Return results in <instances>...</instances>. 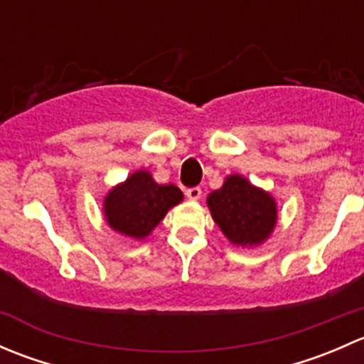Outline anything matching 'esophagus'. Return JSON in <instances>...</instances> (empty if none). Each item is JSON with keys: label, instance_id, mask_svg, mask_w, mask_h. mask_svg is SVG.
Segmentation results:
<instances>
[{"label": "esophagus", "instance_id": "esophagus-1", "mask_svg": "<svg viewBox=\"0 0 364 364\" xmlns=\"http://www.w3.org/2000/svg\"><path fill=\"white\" fill-rule=\"evenodd\" d=\"M200 196H203V190H200L199 186H193V188L186 190V197H188L190 200H199Z\"/></svg>", "mask_w": 364, "mask_h": 364}]
</instances>
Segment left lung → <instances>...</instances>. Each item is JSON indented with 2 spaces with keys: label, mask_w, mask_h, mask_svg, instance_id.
Returning <instances> with one entry per match:
<instances>
[{
  "label": "left lung",
  "mask_w": 364,
  "mask_h": 364,
  "mask_svg": "<svg viewBox=\"0 0 364 364\" xmlns=\"http://www.w3.org/2000/svg\"><path fill=\"white\" fill-rule=\"evenodd\" d=\"M209 213L234 247L255 248L266 243L278 222V204L264 188L245 176H227L205 199Z\"/></svg>",
  "instance_id": "8db88e82"
}]
</instances>
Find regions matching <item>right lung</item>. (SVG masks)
Here are the masks:
<instances>
[{
	"label": "right lung",
	"mask_w": 364,
	"mask_h": 364,
	"mask_svg": "<svg viewBox=\"0 0 364 364\" xmlns=\"http://www.w3.org/2000/svg\"><path fill=\"white\" fill-rule=\"evenodd\" d=\"M179 203H183V192L178 186L159 185L151 172L139 168L105 193L102 209L114 232L141 241Z\"/></svg>",
	"instance_id": "right-lung-1"
}]
</instances>
